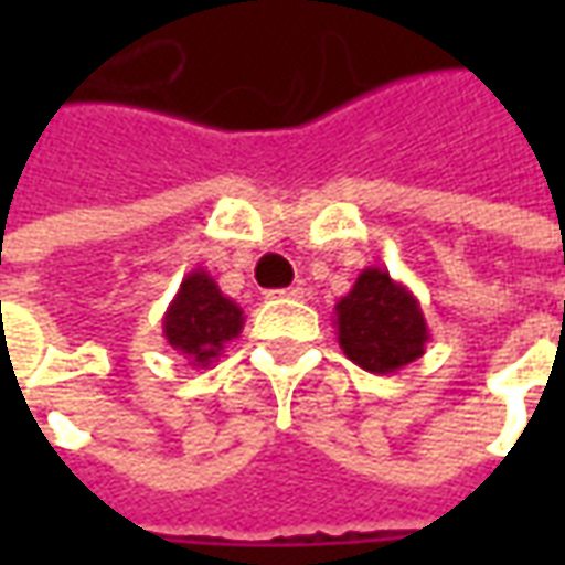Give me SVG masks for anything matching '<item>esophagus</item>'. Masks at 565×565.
Wrapping results in <instances>:
<instances>
[{"label":"esophagus","mask_w":565,"mask_h":565,"mask_svg":"<svg viewBox=\"0 0 565 565\" xmlns=\"http://www.w3.org/2000/svg\"><path fill=\"white\" fill-rule=\"evenodd\" d=\"M302 287H284V290H271V299H302Z\"/></svg>","instance_id":"obj_1"}]
</instances>
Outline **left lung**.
<instances>
[{
	"label": "left lung",
	"mask_w": 565,
	"mask_h": 565,
	"mask_svg": "<svg viewBox=\"0 0 565 565\" xmlns=\"http://www.w3.org/2000/svg\"><path fill=\"white\" fill-rule=\"evenodd\" d=\"M335 335L351 363L372 375H391L424 356L429 327L417 296L393 281L387 269L369 266L351 294L335 302Z\"/></svg>",
	"instance_id": "8db88e82"
}]
</instances>
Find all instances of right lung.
Listing matches in <instances>:
<instances>
[{"label": "right lung", "mask_w": 565, "mask_h": 565, "mask_svg": "<svg viewBox=\"0 0 565 565\" xmlns=\"http://www.w3.org/2000/svg\"><path fill=\"white\" fill-rule=\"evenodd\" d=\"M242 327V306L223 296L205 269L186 275L162 315V339L193 369H209L223 354V348L238 339Z\"/></svg>", "instance_id": "add662e5"}]
</instances>
